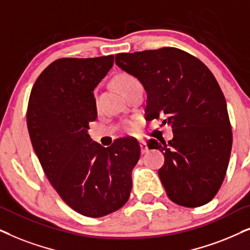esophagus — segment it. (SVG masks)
Wrapping results in <instances>:
<instances>
[{
    "label": "esophagus",
    "instance_id": "obj_1",
    "mask_svg": "<svg viewBox=\"0 0 250 250\" xmlns=\"http://www.w3.org/2000/svg\"><path fill=\"white\" fill-rule=\"evenodd\" d=\"M139 145H141V149H142V153H146L148 151V147H147V144H146L145 141H139Z\"/></svg>",
    "mask_w": 250,
    "mask_h": 250
}]
</instances>
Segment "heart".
Returning a JSON list of instances; mask_svg holds the SVG:
<instances>
[{
    "label": "heart",
    "instance_id": "1",
    "mask_svg": "<svg viewBox=\"0 0 250 250\" xmlns=\"http://www.w3.org/2000/svg\"><path fill=\"white\" fill-rule=\"evenodd\" d=\"M135 81H137V79L136 78H134V76L132 75H129V74H121V75H119V76H116L115 78V80H114V83H115V85H116V88L119 89L120 91L122 92H125V89L128 88L129 85L131 84V83H134ZM128 129L130 131H134V129H135V123H129V127H128Z\"/></svg>",
    "mask_w": 250,
    "mask_h": 250
}]
</instances>
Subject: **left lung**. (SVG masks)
<instances>
[{
    "mask_svg": "<svg viewBox=\"0 0 250 250\" xmlns=\"http://www.w3.org/2000/svg\"><path fill=\"white\" fill-rule=\"evenodd\" d=\"M120 68L137 78L147 92L148 120L166 116L174 138L149 139L165 165L159 177L172 202L195 208L217 194L232 148V128L225 97L207 66L177 48L118 53Z\"/></svg>",
    "mask_w": 250,
    "mask_h": 250,
    "instance_id": "8db88e82",
    "label": "left lung"
}]
</instances>
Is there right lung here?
<instances>
[{
  "mask_svg": "<svg viewBox=\"0 0 250 250\" xmlns=\"http://www.w3.org/2000/svg\"><path fill=\"white\" fill-rule=\"evenodd\" d=\"M113 62V55L57 59L36 79L28 101L27 128L43 171L59 197L86 217H103L128 201L141 158L135 139L103 147L88 135L97 118L94 90Z\"/></svg>",
  "mask_w": 250,
  "mask_h": 250,
  "instance_id": "add662e5",
  "label": "right lung"
}]
</instances>
